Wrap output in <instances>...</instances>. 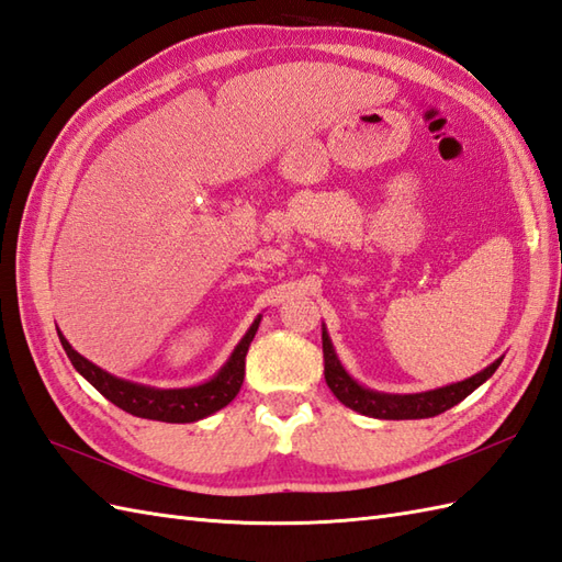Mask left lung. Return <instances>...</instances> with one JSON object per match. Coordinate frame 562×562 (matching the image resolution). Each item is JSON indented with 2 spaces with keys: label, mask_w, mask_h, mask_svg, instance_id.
<instances>
[{
  "label": "left lung",
  "mask_w": 562,
  "mask_h": 562,
  "mask_svg": "<svg viewBox=\"0 0 562 562\" xmlns=\"http://www.w3.org/2000/svg\"><path fill=\"white\" fill-rule=\"evenodd\" d=\"M323 359H325V383H328V387L333 390V395L340 400L345 407L355 409L359 414L373 416V419H428V416L442 414L446 409L454 407L458 402H462L467 395H472L481 383L488 381L503 361V359L493 361L488 369L467 378L462 383L428 390V393L385 395V393H373V390H367L351 381L347 371L340 367V361H337L330 337L325 330H323Z\"/></svg>",
  "instance_id": "left-lung-1"
}]
</instances>
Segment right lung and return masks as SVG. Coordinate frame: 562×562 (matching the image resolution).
I'll use <instances>...</instances> for the list:
<instances>
[{
	"instance_id": "add662e5",
	"label": "right lung",
	"mask_w": 562,
	"mask_h": 562,
	"mask_svg": "<svg viewBox=\"0 0 562 562\" xmlns=\"http://www.w3.org/2000/svg\"><path fill=\"white\" fill-rule=\"evenodd\" d=\"M260 318L251 325L249 333L244 335V340L234 349V355L229 361L222 367V371L203 385L195 387H179V390H158V387H148V385H138V383H128L122 381V378H114L108 371L98 369L95 363H90L78 355L71 345L61 340L64 351L71 359L74 369L81 373L86 381L93 385L100 395L108 397L116 407L140 416V419H155V422H167V424H191L199 422L203 416L213 414L237 397L239 387L244 383V367H246V351H249L254 335L258 330Z\"/></svg>"
}]
</instances>
